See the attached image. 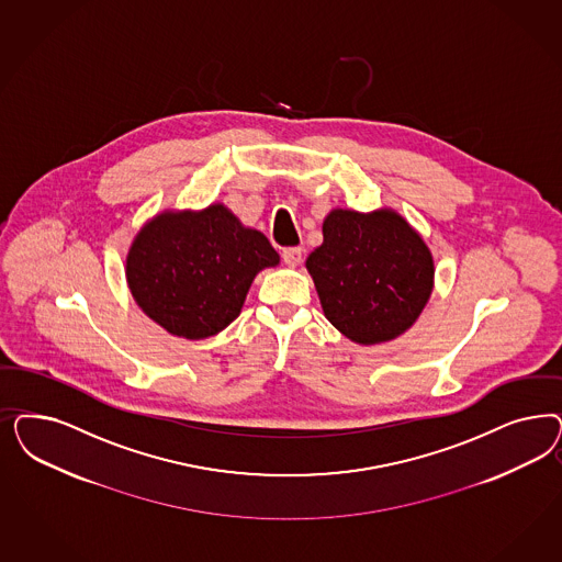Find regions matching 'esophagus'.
<instances>
[{
    "instance_id": "1",
    "label": "esophagus",
    "mask_w": 562,
    "mask_h": 562,
    "mask_svg": "<svg viewBox=\"0 0 562 562\" xmlns=\"http://www.w3.org/2000/svg\"><path fill=\"white\" fill-rule=\"evenodd\" d=\"M283 262L285 265H290V267H297L300 262H302V248H295V246H291V248H283Z\"/></svg>"
}]
</instances>
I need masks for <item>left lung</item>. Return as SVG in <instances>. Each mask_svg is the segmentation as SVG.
I'll use <instances>...</instances> for the list:
<instances>
[{
  "label": "left lung",
  "instance_id": "8db88e82",
  "mask_svg": "<svg viewBox=\"0 0 562 562\" xmlns=\"http://www.w3.org/2000/svg\"><path fill=\"white\" fill-rule=\"evenodd\" d=\"M306 260L330 325L356 344L391 341L426 306L435 262L424 239L393 211L337 209Z\"/></svg>",
  "mask_w": 562,
  "mask_h": 562
}]
</instances>
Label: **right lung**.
I'll return each mask as SVG.
<instances>
[{"mask_svg": "<svg viewBox=\"0 0 562 562\" xmlns=\"http://www.w3.org/2000/svg\"><path fill=\"white\" fill-rule=\"evenodd\" d=\"M279 254L223 204L164 213L146 223L127 254V283L138 306L171 335L204 339L232 325L256 272Z\"/></svg>", "mask_w": 562, "mask_h": 562, "instance_id": "obj_1", "label": "right lung"}]
</instances>
